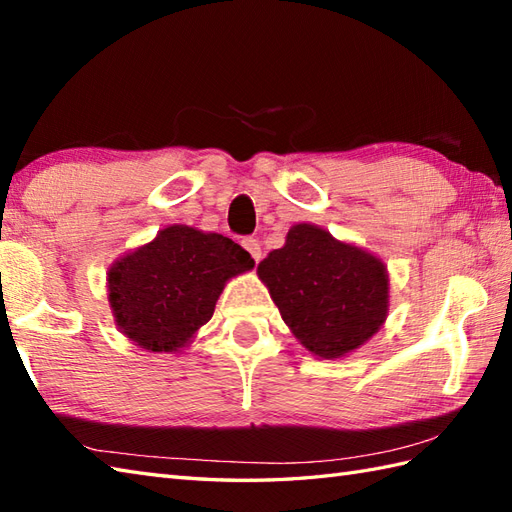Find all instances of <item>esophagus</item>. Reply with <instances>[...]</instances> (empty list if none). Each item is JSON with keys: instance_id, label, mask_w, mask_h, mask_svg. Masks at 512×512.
I'll return each instance as SVG.
<instances>
[{"instance_id": "esophagus-1", "label": "esophagus", "mask_w": 512, "mask_h": 512, "mask_svg": "<svg viewBox=\"0 0 512 512\" xmlns=\"http://www.w3.org/2000/svg\"><path fill=\"white\" fill-rule=\"evenodd\" d=\"M242 246L246 248L248 253H251V257H253L255 261L261 259V244H259V240H255V237H244Z\"/></svg>"}]
</instances>
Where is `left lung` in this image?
I'll list each match as a JSON object with an SVG mask.
<instances>
[{"instance_id":"8db88e82","label":"left lung","mask_w":512,"mask_h":512,"mask_svg":"<svg viewBox=\"0 0 512 512\" xmlns=\"http://www.w3.org/2000/svg\"><path fill=\"white\" fill-rule=\"evenodd\" d=\"M292 334L318 358H340L382 327L388 275L382 261L312 224H296L259 268Z\"/></svg>"}]
</instances>
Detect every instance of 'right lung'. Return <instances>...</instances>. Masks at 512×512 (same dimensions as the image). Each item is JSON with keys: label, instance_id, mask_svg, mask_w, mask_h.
Returning a JSON list of instances; mask_svg holds the SVG:
<instances>
[{"label": "right lung", "instance_id": "1", "mask_svg": "<svg viewBox=\"0 0 512 512\" xmlns=\"http://www.w3.org/2000/svg\"><path fill=\"white\" fill-rule=\"evenodd\" d=\"M255 261L240 244L183 224L163 229L109 272V301L117 325L141 349H183L207 323L227 279Z\"/></svg>", "mask_w": 512, "mask_h": 512}]
</instances>
